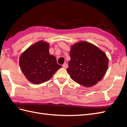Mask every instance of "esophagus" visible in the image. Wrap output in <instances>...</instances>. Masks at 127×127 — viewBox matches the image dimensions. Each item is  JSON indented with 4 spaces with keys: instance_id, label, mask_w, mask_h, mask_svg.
Listing matches in <instances>:
<instances>
[{
    "instance_id": "34e87169",
    "label": "esophagus",
    "mask_w": 127,
    "mask_h": 127,
    "mask_svg": "<svg viewBox=\"0 0 127 127\" xmlns=\"http://www.w3.org/2000/svg\"><path fill=\"white\" fill-rule=\"evenodd\" d=\"M62 66H63V68H65V69H66L67 68H68V64H67L66 63H64V64H63V65H62Z\"/></svg>"
}]
</instances>
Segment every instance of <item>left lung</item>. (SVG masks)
I'll list each match as a JSON object with an SVG mask.
<instances>
[{
    "instance_id": "1",
    "label": "left lung",
    "mask_w": 127,
    "mask_h": 127,
    "mask_svg": "<svg viewBox=\"0 0 127 127\" xmlns=\"http://www.w3.org/2000/svg\"><path fill=\"white\" fill-rule=\"evenodd\" d=\"M70 61L67 71L75 82L85 87L96 84L104 77L108 68L109 59L104 52L86 41L71 46Z\"/></svg>"
}]
</instances>
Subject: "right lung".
Segmentation results:
<instances>
[{
	"instance_id": "add662e5",
	"label": "right lung",
	"mask_w": 127,
	"mask_h": 127,
	"mask_svg": "<svg viewBox=\"0 0 127 127\" xmlns=\"http://www.w3.org/2000/svg\"><path fill=\"white\" fill-rule=\"evenodd\" d=\"M48 50L49 44L40 41L29 47L20 56L21 70L29 81L34 84L47 81L62 68Z\"/></svg>"
}]
</instances>
